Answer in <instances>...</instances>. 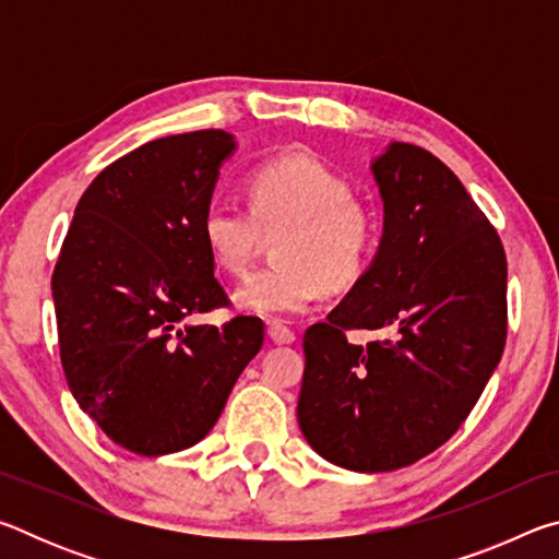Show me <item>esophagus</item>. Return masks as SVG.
<instances>
[{"label":"esophagus","mask_w":559,"mask_h":559,"mask_svg":"<svg viewBox=\"0 0 559 559\" xmlns=\"http://www.w3.org/2000/svg\"><path fill=\"white\" fill-rule=\"evenodd\" d=\"M269 337L276 345H290L293 340H296V333H293L288 325L278 323V320H271V323H269Z\"/></svg>","instance_id":"obj_1"}]
</instances>
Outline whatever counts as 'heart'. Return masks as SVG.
Wrapping results in <instances>:
<instances>
[{"label": "heart", "mask_w": 559, "mask_h": 559, "mask_svg": "<svg viewBox=\"0 0 559 559\" xmlns=\"http://www.w3.org/2000/svg\"><path fill=\"white\" fill-rule=\"evenodd\" d=\"M249 204L251 212L216 197L200 222L214 266L231 276L251 266L263 234H282L281 266L251 273L234 290V302L249 313H302L325 283L343 288L362 276L380 239L372 206L355 200L347 179L313 155H281L259 165L249 177Z\"/></svg>", "instance_id": "b5f03b06"}]
</instances>
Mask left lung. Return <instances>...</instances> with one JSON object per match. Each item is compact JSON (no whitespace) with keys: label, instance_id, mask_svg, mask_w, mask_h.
Instances as JSON below:
<instances>
[{"label":"left lung","instance_id":"obj_1","mask_svg":"<svg viewBox=\"0 0 559 559\" xmlns=\"http://www.w3.org/2000/svg\"><path fill=\"white\" fill-rule=\"evenodd\" d=\"M384 204L370 266L302 335L298 424L340 468L382 473L447 443L476 406L508 333V263L466 187L427 150L390 143L370 163ZM347 329H382L367 346Z\"/></svg>","mask_w":559,"mask_h":559}]
</instances>
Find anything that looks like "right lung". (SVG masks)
I'll list each match as a JSON object with an SVG mask.
<instances>
[{
    "mask_svg": "<svg viewBox=\"0 0 559 559\" xmlns=\"http://www.w3.org/2000/svg\"><path fill=\"white\" fill-rule=\"evenodd\" d=\"M236 138L197 130L153 140L93 179L75 206L51 293L75 402L140 456L185 451L214 429L263 323H192L226 306L200 234Z\"/></svg>",
    "mask_w": 559,
    "mask_h": 559,
    "instance_id": "1",
    "label": "right lung"
}]
</instances>
